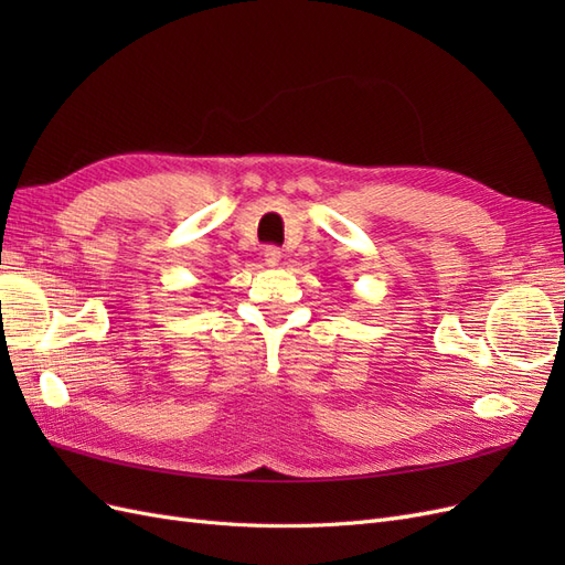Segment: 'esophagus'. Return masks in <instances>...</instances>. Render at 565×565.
<instances>
[{
  "mask_svg": "<svg viewBox=\"0 0 565 565\" xmlns=\"http://www.w3.org/2000/svg\"><path fill=\"white\" fill-rule=\"evenodd\" d=\"M282 259V252H280V247H276V245H268L266 249H264V262H266V266H278V262Z\"/></svg>",
  "mask_w": 565,
  "mask_h": 565,
  "instance_id": "34e87169",
  "label": "esophagus"
}]
</instances>
